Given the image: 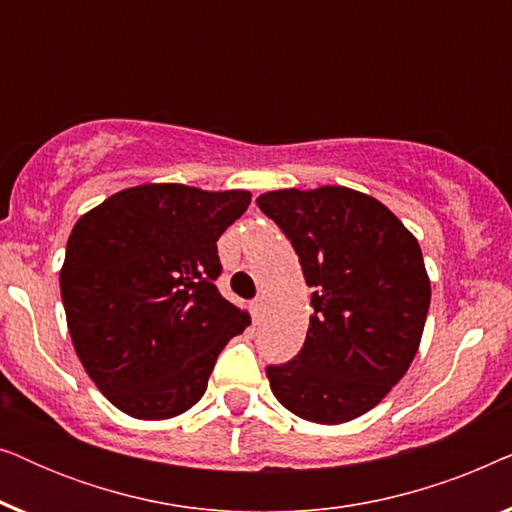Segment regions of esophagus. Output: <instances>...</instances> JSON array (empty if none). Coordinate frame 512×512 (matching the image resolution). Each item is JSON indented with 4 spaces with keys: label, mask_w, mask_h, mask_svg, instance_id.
I'll list each match as a JSON object with an SVG mask.
<instances>
[{
    "label": "esophagus",
    "mask_w": 512,
    "mask_h": 512,
    "mask_svg": "<svg viewBox=\"0 0 512 512\" xmlns=\"http://www.w3.org/2000/svg\"><path fill=\"white\" fill-rule=\"evenodd\" d=\"M261 314H263V300H254V303H251V317H254V321H258L261 319Z\"/></svg>",
    "instance_id": "1"
}]
</instances>
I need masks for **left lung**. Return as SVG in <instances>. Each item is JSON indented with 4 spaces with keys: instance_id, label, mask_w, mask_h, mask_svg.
<instances>
[{
    "instance_id": "8db88e82",
    "label": "left lung",
    "mask_w": 512,
    "mask_h": 512,
    "mask_svg": "<svg viewBox=\"0 0 512 512\" xmlns=\"http://www.w3.org/2000/svg\"><path fill=\"white\" fill-rule=\"evenodd\" d=\"M256 202L314 289L303 349L265 370L272 394L307 422H352L408 373L422 342L431 282L417 237L387 205L347 186L282 188Z\"/></svg>"
}]
</instances>
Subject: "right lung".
<instances>
[{
	"instance_id": "add662e5",
	"label": "right lung",
	"mask_w": 512,
	"mask_h": 512,
	"mask_svg": "<svg viewBox=\"0 0 512 512\" xmlns=\"http://www.w3.org/2000/svg\"><path fill=\"white\" fill-rule=\"evenodd\" d=\"M249 191L142 184L81 216L60 293L76 356L111 405L170 419L205 394L216 356L251 324L216 289V240Z\"/></svg>"
}]
</instances>
